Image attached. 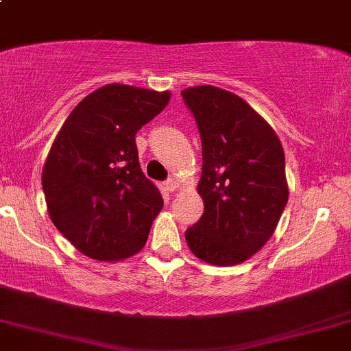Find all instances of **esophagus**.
<instances>
[{
	"instance_id": "esophagus-1",
	"label": "esophagus",
	"mask_w": 351,
	"mask_h": 351,
	"mask_svg": "<svg viewBox=\"0 0 351 351\" xmlns=\"http://www.w3.org/2000/svg\"><path fill=\"white\" fill-rule=\"evenodd\" d=\"M165 188H167V191H175L176 188H178V183H176L175 180H167L165 181Z\"/></svg>"
}]
</instances>
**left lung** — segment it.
I'll return each instance as SVG.
<instances>
[{
    "label": "left lung",
    "mask_w": 351,
    "mask_h": 351,
    "mask_svg": "<svg viewBox=\"0 0 351 351\" xmlns=\"http://www.w3.org/2000/svg\"><path fill=\"white\" fill-rule=\"evenodd\" d=\"M198 125L204 213L186 243L215 265L244 263L272 236L289 199L285 156L276 132L232 92L198 86L181 92Z\"/></svg>",
    "instance_id": "8db88e82"
}]
</instances>
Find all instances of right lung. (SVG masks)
<instances>
[{
    "label": "right lung",
    "instance_id": "add662e5",
    "mask_svg": "<svg viewBox=\"0 0 351 351\" xmlns=\"http://www.w3.org/2000/svg\"><path fill=\"white\" fill-rule=\"evenodd\" d=\"M170 92L108 84L67 117L43 170L54 226L97 261L134 256L163 198L143 175L135 135L167 107Z\"/></svg>",
    "mask_w": 351,
    "mask_h": 351
}]
</instances>
